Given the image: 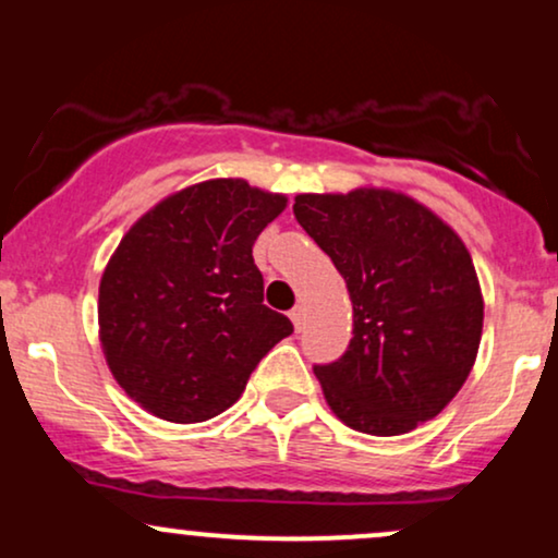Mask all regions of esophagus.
I'll return each instance as SVG.
<instances>
[{
  "label": "esophagus",
  "mask_w": 558,
  "mask_h": 558,
  "mask_svg": "<svg viewBox=\"0 0 558 558\" xmlns=\"http://www.w3.org/2000/svg\"><path fill=\"white\" fill-rule=\"evenodd\" d=\"M288 317H291L293 328L301 330V325H304V306H293V310L288 312Z\"/></svg>",
  "instance_id": "esophagus-1"
}]
</instances>
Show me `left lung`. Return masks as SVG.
<instances>
[{
    "label": "left lung",
    "instance_id": "8db88e82",
    "mask_svg": "<svg viewBox=\"0 0 558 558\" xmlns=\"http://www.w3.org/2000/svg\"><path fill=\"white\" fill-rule=\"evenodd\" d=\"M299 226L343 275L354 338L315 364L338 420L401 435L433 420L475 364L483 296L470 252L430 209L383 189L301 194Z\"/></svg>",
    "mask_w": 558,
    "mask_h": 558
}]
</instances>
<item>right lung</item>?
<instances>
[{"instance_id":"add662e5","label":"right lung","mask_w":558,"mask_h":558,"mask_svg":"<svg viewBox=\"0 0 558 558\" xmlns=\"http://www.w3.org/2000/svg\"><path fill=\"white\" fill-rule=\"evenodd\" d=\"M286 196L217 178L159 202L101 275L99 332L120 388L168 422L213 420L239 401L262 356L291 336L265 306L257 235Z\"/></svg>"}]
</instances>
